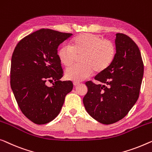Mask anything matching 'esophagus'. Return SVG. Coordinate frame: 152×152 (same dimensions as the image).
<instances>
[{
    "label": "esophagus",
    "mask_w": 152,
    "mask_h": 152,
    "mask_svg": "<svg viewBox=\"0 0 152 152\" xmlns=\"http://www.w3.org/2000/svg\"><path fill=\"white\" fill-rule=\"evenodd\" d=\"M73 85H74V86H77L80 85V83L77 82V81H74V82H73Z\"/></svg>",
    "instance_id": "esophagus-1"
}]
</instances>
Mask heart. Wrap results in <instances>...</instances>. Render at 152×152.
Listing matches in <instances>:
<instances>
[{"label":"heart","mask_w":152,"mask_h":152,"mask_svg":"<svg viewBox=\"0 0 152 152\" xmlns=\"http://www.w3.org/2000/svg\"><path fill=\"white\" fill-rule=\"evenodd\" d=\"M116 47L111 41L103 39L93 34H82L74 38L70 47L63 45L58 49V57L64 66L70 67L81 56L80 66L68 69L65 72L67 80L81 81L88 78L94 72L105 71L114 60Z\"/></svg>","instance_id":"b5f03b06"}]
</instances>
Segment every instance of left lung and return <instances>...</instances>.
<instances>
[{
  "instance_id": "obj_1",
  "label": "left lung",
  "mask_w": 152,
  "mask_h": 152,
  "mask_svg": "<svg viewBox=\"0 0 152 152\" xmlns=\"http://www.w3.org/2000/svg\"><path fill=\"white\" fill-rule=\"evenodd\" d=\"M115 46L113 63L94 77L99 84L87 81L83 99L87 113L105 125L124 118L137 102L144 72L140 50L129 36L116 34Z\"/></svg>"
}]
</instances>
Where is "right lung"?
Segmentation results:
<instances>
[{
    "mask_svg": "<svg viewBox=\"0 0 152 152\" xmlns=\"http://www.w3.org/2000/svg\"><path fill=\"white\" fill-rule=\"evenodd\" d=\"M72 35L41 28L22 39L13 53L11 88L22 113L34 124L53 120L73 88L71 81H60L63 71L58 57L59 45Z\"/></svg>",
    "mask_w": 152,
    "mask_h": 152,
    "instance_id": "right-lung-1",
    "label": "right lung"
}]
</instances>
